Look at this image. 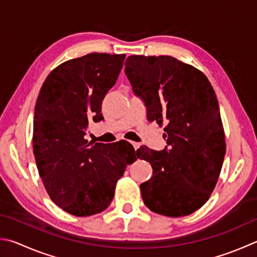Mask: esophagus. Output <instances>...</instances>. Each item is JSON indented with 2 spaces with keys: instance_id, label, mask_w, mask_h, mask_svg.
<instances>
[{
  "instance_id": "34e87169",
  "label": "esophagus",
  "mask_w": 257,
  "mask_h": 257,
  "mask_svg": "<svg viewBox=\"0 0 257 257\" xmlns=\"http://www.w3.org/2000/svg\"><path fill=\"white\" fill-rule=\"evenodd\" d=\"M132 145H133V148H134V150H138L139 148H140V143H138V142H132Z\"/></svg>"
}]
</instances>
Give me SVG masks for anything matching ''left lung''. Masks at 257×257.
<instances>
[{
	"label": "left lung",
	"mask_w": 257,
	"mask_h": 257,
	"mask_svg": "<svg viewBox=\"0 0 257 257\" xmlns=\"http://www.w3.org/2000/svg\"><path fill=\"white\" fill-rule=\"evenodd\" d=\"M125 74L145 101L148 119L167 122L168 149L137 151L153 169L140 186L144 204L163 216L190 215L209 199L226 153L215 90L204 72L170 56H130Z\"/></svg>",
	"instance_id": "obj_1"
}]
</instances>
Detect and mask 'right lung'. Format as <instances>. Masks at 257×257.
<instances>
[{"mask_svg":"<svg viewBox=\"0 0 257 257\" xmlns=\"http://www.w3.org/2000/svg\"><path fill=\"white\" fill-rule=\"evenodd\" d=\"M125 55L93 52L53 69L37 98L33 154L39 174L55 204L70 215L99 214L110 205L115 187L137 156L128 142L88 143L90 119H103L101 101L115 85Z\"/></svg>","mask_w":257,"mask_h":257,"instance_id":"add662e5","label":"right lung"}]
</instances>
